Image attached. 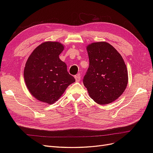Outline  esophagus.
Here are the masks:
<instances>
[{
  "label": "esophagus",
  "instance_id": "34e87169",
  "mask_svg": "<svg viewBox=\"0 0 153 153\" xmlns=\"http://www.w3.org/2000/svg\"><path fill=\"white\" fill-rule=\"evenodd\" d=\"M75 80L76 82H80V74H78V75L75 76Z\"/></svg>",
  "mask_w": 153,
  "mask_h": 153
}]
</instances>
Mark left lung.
<instances>
[{
    "instance_id": "obj_1",
    "label": "left lung",
    "mask_w": 153,
    "mask_h": 153,
    "mask_svg": "<svg viewBox=\"0 0 153 153\" xmlns=\"http://www.w3.org/2000/svg\"><path fill=\"white\" fill-rule=\"evenodd\" d=\"M89 66L83 82L89 96L96 103H112L121 96L128 82L124 60L110 44L92 43L87 46Z\"/></svg>"
}]
</instances>
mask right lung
Masks as SVG:
<instances>
[{"label":"right lung","instance_id":"1","mask_svg":"<svg viewBox=\"0 0 153 153\" xmlns=\"http://www.w3.org/2000/svg\"><path fill=\"white\" fill-rule=\"evenodd\" d=\"M64 46L47 41L37 47L26 62L24 75L26 86L32 96L48 104L61 98L67 87L75 82L59 59Z\"/></svg>","mask_w":153,"mask_h":153}]
</instances>
